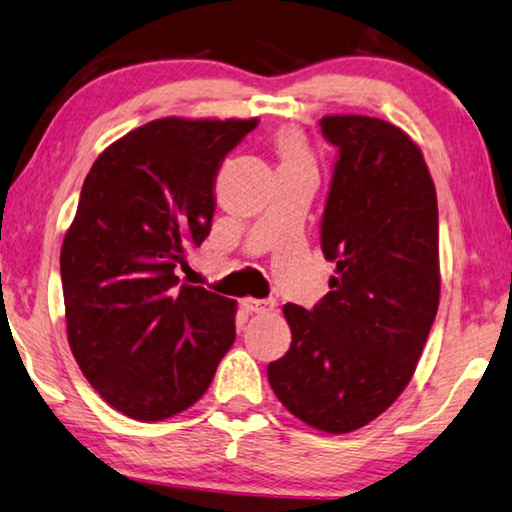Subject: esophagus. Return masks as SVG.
I'll return each mask as SVG.
<instances>
[{
  "label": "esophagus",
  "mask_w": 512,
  "mask_h": 512,
  "mask_svg": "<svg viewBox=\"0 0 512 512\" xmlns=\"http://www.w3.org/2000/svg\"><path fill=\"white\" fill-rule=\"evenodd\" d=\"M242 307L249 311V314H265V311L274 309V300H256V298H247L242 300Z\"/></svg>",
  "instance_id": "34e87169"
}]
</instances>
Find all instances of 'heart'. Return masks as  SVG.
I'll use <instances>...</instances> for the list:
<instances>
[{
    "instance_id": "1",
    "label": "heart",
    "mask_w": 512,
    "mask_h": 512,
    "mask_svg": "<svg viewBox=\"0 0 512 512\" xmlns=\"http://www.w3.org/2000/svg\"><path fill=\"white\" fill-rule=\"evenodd\" d=\"M272 150L277 154L279 170H293L302 166H314V154L307 143L305 133L295 127H281L272 136Z\"/></svg>"
}]
</instances>
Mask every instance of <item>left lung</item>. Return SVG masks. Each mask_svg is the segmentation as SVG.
<instances>
[{"label": "left lung", "instance_id": "obj_1", "mask_svg": "<svg viewBox=\"0 0 512 512\" xmlns=\"http://www.w3.org/2000/svg\"><path fill=\"white\" fill-rule=\"evenodd\" d=\"M321 131L339 152L321 219L337 274L314 309L284 305L293 342L268 379L295 418L346 434L416 372L439 309V207L422 152L395 124L328 115Z\"/></svg>", "mask_w": 512, "mask_h": 512}]
</instances>
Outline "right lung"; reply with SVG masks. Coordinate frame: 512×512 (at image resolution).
<instances>
[{"mask_svg":"<svg viewBox=\"0 0 512 512\" xmlns=\"http://www.w3.org/2000/svg\"><path fill=\"white\" fill-rule=\"evenodd\" d=\"M256 124L154 120L85 177L59 256L66 332L85 379L133 420L196 404L235 342V300L175 268L210 235L221 161Z\"/></svg>","mask_w":512,"mask_h":512,"instance_id":"add662e5","label":"right lung"}]
</instances>
